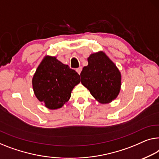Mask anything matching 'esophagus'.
<instances>
[{
  "label": "esophagus",
  "mask_w": 159,
  "mask_h": 159,
  "mask_svg": "<svg viewBox=\"0 0 159 159\" xmlns=\"http://www.w3.org/2000/svg\"><path fill=\"white\" fill-rule=\"evenodd\" d=\"M81 70H82V67H79V68H78L77 69H76V71H77L78 73H79V75L80 74V72H81Z\"/></svg>",
  "instance_id": "34e87169"
}]
</instances>
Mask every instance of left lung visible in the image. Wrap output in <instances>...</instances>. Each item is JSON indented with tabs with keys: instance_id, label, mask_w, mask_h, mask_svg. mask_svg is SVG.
I'll return each mask as SVG.
<instances>
[{
	"instance_id": "obj_1",
	"label": "left lung",
	"mask_w": 159,
	"mask_h": 159,
	"mask_svg": "<svg viewBox=\"0 0 159 159\" xmlns=\"http://www.w3.org/2000/svg\"><path fill=\"white\" fill-rule=\"evenodd\" d=\"M81 73V84L101 103H108L117 98L121 86L118 68L103 51L92 53Z\"/></svg>"
}]
</instances>
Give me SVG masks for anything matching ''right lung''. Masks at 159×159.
Here are the masks:
<instances>
[{
	"label": "right lung",
	"instance_id": "add662e5",
	"mask_svg": "<svg viewBox=\"0 0 159 159\" xmlns=\"http://www.w3.org/2000/svg\"><path fill=\"white\" fill-rule=\"evenodd\" d=\"M80 82V75L75 70L50 56L44 57L32 79L36 98L51 110L60 108L68 102L73 89Z\"/></svg>",
	"mask_w": 159,
	"mask_h": 159
}]
</instances>
